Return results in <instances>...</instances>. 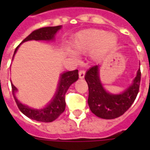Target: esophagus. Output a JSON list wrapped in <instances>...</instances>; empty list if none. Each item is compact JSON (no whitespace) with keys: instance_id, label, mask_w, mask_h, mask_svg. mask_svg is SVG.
Returning a JSON list of instances; mask_svg holds the SVG:
<instances>
[{"instance_id":"esophagus-1","label":"esophagus","mask_w":150,"mask_h":150,"mask_svg":"<svg viewBox=\"0 0 150 150\" xmlns=\"http://www.w3.org/2000/svg\"><path fill=\"white\" fill-rule=\"evenodd\" d=\"M85 74H86V71L84 70H80L79 71V76L80 79H83L85 76Z\"/></svg>"}]
</instances>
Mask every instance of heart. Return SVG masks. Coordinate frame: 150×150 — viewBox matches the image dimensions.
I'll list each match as a JSON object with an SVG mask.
<instances>
[{
  "label": "heart",
  "instance_id": "heart-1",
  "mask_svg": "<svg viewBox=\"0 0 150 150\" xmlns=\"http://www.w3.org/2000/svg\"><path fill=\"white\" fill-rule=\"evenodd\" d=\"M117 43L118 38L115 34L101 29H86L74 35L70 46L76 53L92 52V59L98 61L114 50ZM67 54L72 55L71 51H67Z\"/></svg>",
  "mask_w": 150,
  "mask_h": 150
}]
</instances>
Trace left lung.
I'll list each match as a JSON object with an SVG mask.
<instances>
[{"mask_svg": "<svg viewBox=\"0 0 150 150\" xmlns=\"http://www.w3.org/2000/svg\"><path fill=\"white\" fill-rule=\"evenodd\" d=\"M140 69H138L132 85L120 94H111L104 89L99 76V66L95 65L85 75L88 83V104L91 111L98 117L112 120L126 112L136 99L140 83Z\"/></svg>", "mask_w": 150, "mask_h": 150, "instance_id": "8db88e82", "label": "left lung"}]
</instances>
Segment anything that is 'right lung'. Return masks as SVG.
<instances>
[{
  "label": "right lung",
  "mask_w": 150,
  "mask_h": 150,
  "mask_svg": "<svg viewBox=\"0 0 150 150\" xmlns=\"http://www.w3.org/2000/svg\"><path fill=\"white\" fill-rule=\"evenodd\" d=\"M62 28V25L54 26V27H45L41 28L38 30H34L30 33L27 38L22 40V43L18 45L16 49L13 59L15 54L16 53L18 47L24 42L29 40H45L50 41L54 40L56 33ZM79 78L78 70H74L72 71H66L61 74L58 88L56 92L54 95L50 102L45 107L42 109H34L27 105L22 104L16 97V93L18 89L11 83L12 91L16 103L18 106V109L24 115L31 120H36L43 122H51L59 117L65 110V94L71 85L76 82ZM11 81V80H10Z\"/></svg>",
  "instance_id": "obj_1"
}]
</instances>
